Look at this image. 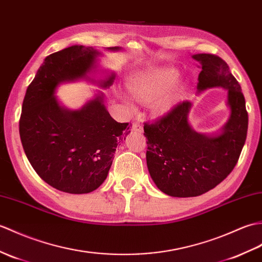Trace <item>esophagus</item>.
<instances>
[{"instance_id": "1", "label": "esophagus", "mask_w": 262, "mask_h": 262, "mask_svg": "<svg viewBox=\"0 0 262 262\" xmlns=\"http://www.w3.org/2000/svg\"><path fill=\"white\" fill-rule=\"evenodd\" d=\"M132 129L138 132V133H142L143 132V126L138 123V121H135V123H133L132 125Z\"/></svg>"}]
</instances>
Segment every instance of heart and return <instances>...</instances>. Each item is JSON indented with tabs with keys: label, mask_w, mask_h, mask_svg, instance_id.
Listing matches in <instances>:
<instances>
[{
	"label": "heart",
	"mask_w": 262,
	"mask_h": 262,
	"mask_svg": "<svg viewBox=\"0 0 262 262\" xmlns=\"http://www.w3.org/2000/svg\"><path fill=\"white\" fill-rule=\"evenodd\" d=\"M180 78V71L173 67H164L143 72L134 77L128 89L134 98L137 100L149 101L164 96L156 102L155 111L159 114H165L173 106V96L165 95Z\"/></svg>",
	"instance_id": "heart-1"
}]
</instances>
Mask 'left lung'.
Masks as SVG:
<instances>
[{
	"label": "left lung",
	"mask_w": 262,
	"mask_h": 262,
	"mask_svg": "<svg viewBox=\"0 0 262 262\" xmlns=\"http://www.w3.org/2000/svg\"><path fill=\"white\" fill-rule=\"evenodd\" d=\"M193 59L202 69L198 91L227 89L230 117L220 133H196L188 123L192 103L183 101L155 123H145L150 178L163 193L175 198L199 196L220 184L236 165L248 132L245 96L227 62L210 53Z\"/></svg>",
	"instance_id": "obj_1"
}]
</instances>
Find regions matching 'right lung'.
<instances>
[{
	"label": "right lung",
	"instance_id": "add662e5",
	"mask_svg": "<svg viewBox=\"0 0 262 262\" xmlns=\"http://www.w3.org/2000/svg\"><path fill=\"white\" fill-rule=\"evenodd\" d=\"M100 54L83 46L50 54L23 99L19 129L24 153L46 183L66 193L98 188L107 178L117 146L130 132L128 123H117L109 115L101 93L78 111L61 106L54 96L60 83L89 79L88 72L96 68ZM114 79L111 74L98 83L108 88Z\"/></svg>",
	"mask_w": 262,
	"mask_h": 262
}]
</instances>
